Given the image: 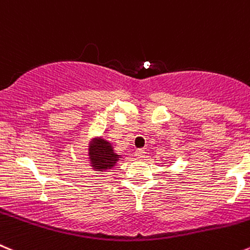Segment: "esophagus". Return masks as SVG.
I'll return each instance as SVG.
<instances>
[{"label": "esophagus", "instance_id": "1", "mask_svg": "<svg viewBox=\"0 0 250 250\" xmlns=\"http://www.w3.org/2000/svg\"><path fill=\"white\" fill-rule=\"evenodd\" d=\"M145 153H146V152H145V149L139 148V149H136V152H135V156H136L137 159H142L145 157Z\"/></svg>", "mask_w": 250, "mask_h": 250}]
</instances>
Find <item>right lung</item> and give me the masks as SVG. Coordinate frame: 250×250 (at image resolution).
Returning a JSON list of instances; mask_svg holds the SVG:
<instances>
[{
    "instance_id": "add662e5",
    "label": "right lung",
    "mask_w": 250,
    "mask_h": 250,
    "mask_svg": "<svg viewBox=\"0 0 250 250\" xmlns=\"http://www.w3.org/2000/svg\"><path fill=\"white\" fill-rule=\"evenodd\" d=\"M91 142V147L88 148V156L92 168L98 172H105L115 167L121 156L114 152L113 145L103 137H94Z\"/></svg>"
}]
</instances>
